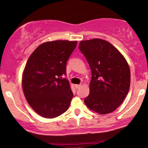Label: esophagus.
I'll list each match as a JSON object with an SVG mask.
<instances>
[{
	"instance_id": "34e87169",
	"label": "esophagus",
	"mask_w": 148,
	"mask_h": 148,
	"mask_svg": "<svg viewBox=\"0 0 148 148\" xmlns=\"http://www.w3.org/2000/svg\"><path fill=\"white\" fill-rule=\"evenodd\" d=\"M80 86H81V84H75V87L76 89L79 88Z\"/></svg>"
}]
</instances>
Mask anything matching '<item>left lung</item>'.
Listing matches in <instances>:
<instances>
[{"instance_id":"8db88e82","label":"left lung","mask_w":148,"mask_h":148,"mask_svg":"<svg viewBox=\"0 0 148 148\" xmlns=\"http://www.w3.org/2000/svg\"><path fill=\"white\" fill-rule=\"evenodd\" d=\"M79 49L92 73L85 104L101 114L113 112L130 88V71L126 60L113 45L101 39L81 41Z\"/></svg>"}]
</instances>
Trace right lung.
<instances>
[{
    "instance_id": "add662e5",
    "label": "right lung",
    "mask_w": 148,
    "mask_h": 148,
    "mask_svg": "<svg viewBox=\"0 0 148 148\" xmlns=\"http://www.w3.org/2000/svg\"><path fill=\"white\" fill-rule=\"evenodd\" d=\"M77 41L56 40L38 46L29 58L23 75L24 95L39 115L55 118L68 110L73 94L63 75Z\"/></svg>"
}]
</instances>
